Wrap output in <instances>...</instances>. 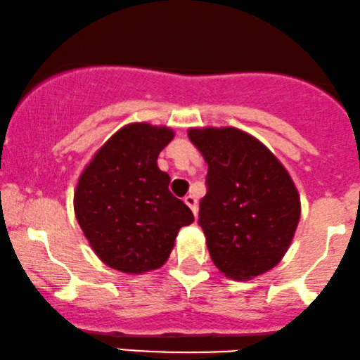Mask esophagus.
<instances>
[{
  "label": "esophagus",
  "mask_w": 360,
  "mask_h": 360,
  "mask_svg": "<svg viewBox=\"0 0 360 360\" xmlns=\"http://www.w3.org/2000/svg\"><path fill=\"white\" fill-rule=\"evenodd\" d=\"M185 204H187V205L190 207V210H192L193 215H195V217H197V214H198V204H197V198L193 197V195H187V197H185Z\"/></svg>",
  "instance_id": "esophagus-1"
}]
</instances>
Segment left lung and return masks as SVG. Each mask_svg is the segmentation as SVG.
<instances>
[{
	"label": "left lung",
	"instance_id": "8db88e82",
	"mask_svg": "<svg viewBox=\"0 0 360 360\" xmlns=\"http://www.w3.org/2000/svg\"><path fill=\"white\" fill-rule=\"evenodd\" d=\"M188 138L209 167L198 224L214 264L239 281L269 271L288 251L302 214L290 173L238 128H190Z\"/></svg>",
	"mask_w": 360,
	"mask_h": 360
}]
</instances>
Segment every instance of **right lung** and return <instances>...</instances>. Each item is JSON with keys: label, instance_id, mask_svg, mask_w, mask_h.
<instances>
[{"label": "right lung", "instance_id": "right-lung-1", "mask_svg": "<svg viewBox=\"0 0 360 360\" xmlns=\"http://www.w3.org/2000/svg\"><path fill=\"white\" fill-rule=\"evenodd\" d=\"M175 133L131 122L97 150L79 176L74 212L94 252L109 268L141 274L167 263L179 231L193 214L168 190L160 151Z\"/></svg>", "mask_w": 360, "mask_h": 360}]
</instances>
